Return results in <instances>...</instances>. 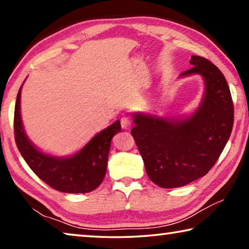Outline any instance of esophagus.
Returning <instances> with one entry per match:
<instances>
[{
    "label": "esophagus",
    "instance_id": "34e87169",
    "mask_svg": "<svg viewBox=\"0 0 249 249\" xmlns=\"http://www.w3.org/2000/svg\"><path fill=\"white\" fill-rule=\"evenodd\" d=\"M121 126L123 129H129L132 127V120L128 116H123L121 119Z\"/></svg>",
    "mask_w": 249,
    "mask_h": 249
}]
</instances>
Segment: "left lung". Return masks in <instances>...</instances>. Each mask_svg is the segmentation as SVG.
Wrapping results in <instances>:
<instances>
[{
	"mask_svg": "<svg viewBox=\"0 0 249 249\" xmlns=\"http://www.w3.org/2000/svg\"><path fill=\"white\" fill-rule=\"evenodd\" d=\"M190 69L180 78L199 74L204 92L195 112L182 117L133 113L132 135L149 179L170 189L205 176L230 140L234 107L229 84L208 59L192 56Z\"/></svg>",
	"mask_w": 249,
	"mask_h": 249,
	"instance_id": "obj_1",
	"label": "left lung"
}]
</instances>
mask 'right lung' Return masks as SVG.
Wrapping results in <instances>:
<instances>
[{
  "instance_id": "1",
  "label": "right lung",
  "mask_w": 249,
  "mask_h": 249,
  "mask_svg": "<svg viewBox=\"0 0 249 249\" xmlns=\"http://www.w3.org/2000/svg\"><path fill=\"white\" fill-rule=\"evenodd\" d=\"M22 87L19 88L15 103L14 133L16 145L25 161L44 182L54 190L65 193L93 191L102 183L107 174L109 147L113 136L121 132V122L117 120L94 135L73 155L59 157L44 153L33 144L25 133L20 115Z\"/></svg>"
}]
</instances>
